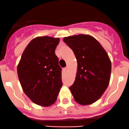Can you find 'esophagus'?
<instances>
[{
  "mask_svg": "<svg viewBox=\"0 0 129 129\" xmlns=\"http://www.w3.org/2000/svg\"><path fill=\"white\" fill-rule=\"evenodd\" d=\"M63 70H64V71H65V72H67V70H68V67H65L64 69H63Z\"/></svg>",
  "mask_w": 129,
  "mask_h": 129,
  "instance_id": "esophagus-1",
  "label": "esophagus"
}]
</instances>
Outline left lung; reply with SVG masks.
<instances>
[{
  "label": "left lung",
  "mask_w": 129,
  "mask_h": 129,
  "mask_svg": "<svg viewBox=\"0 0 129 129\" xmlns=\"http://www.w3.org/2000/svg\"><path fill=\"white\" fill-rule=\"evenodd\" d=\"M63 40L73 51L77 60L76 78L69 87L74 99L82 105L93 104L109 85L111 60L104 47L92 36L78 35L64 37Z\"/></svg>",
  "instance_id": "1"
}]
</instances>
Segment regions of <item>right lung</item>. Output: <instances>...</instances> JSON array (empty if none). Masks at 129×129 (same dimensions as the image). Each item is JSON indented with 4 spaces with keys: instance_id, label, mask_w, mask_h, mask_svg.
<instances>
[{
    "instance_id": "right-lung-1",
    "label": "right lung",
    "mask_w": 129,
    "mask_h": 129,
    "mask_svg": "<svg viewBox=\"0 0 129 129\" xmlns=\"http://www.w3.org/2000/svg\"><path fill=\"white\" fill-rule=\"evenodd\" d=\"M59 42V38L36 37L25 47L17 66L24 93L40 106L53 105L63 84L62 69L54 52Z\"/></svg>"
}]
</instances>
